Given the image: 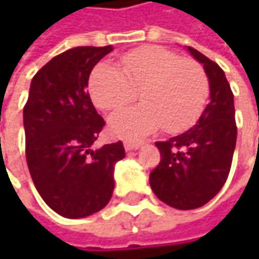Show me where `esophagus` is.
I'll use <instances>...</instances> for the list:
<instances>
[{
  "label": "esophagus",
  "instance_id": "esophagus-1",
  "mask_svg": "<svg viewBox=\"0 0 259 259\" xmlns=\"http://www.w3.org/2000/svg\"><path fill=\"white\" fill-rule=\"evenodd\" d=\"M141 147H142V142L141 141H136V142H124L126 151H133V150H138Z\"/></svg>",
  "mask_w": 259,
  "mask_h": 259
}]
</instances>
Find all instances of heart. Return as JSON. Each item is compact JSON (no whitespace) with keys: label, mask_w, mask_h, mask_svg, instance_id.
I'll return each instance as SVG.
<instances>
[{"label":"heart","mask_w":259,"mask_h":259,"mask_svg":"<svg viewBox=\"0 0 259 259\" xmlns=\"http://www.w3.org/2000/svg\"><path fill=\"white\" fill-rule=\"evenodd\" d=\"M123 72L99 64L88 80L93 103L112 111L136 97L142 105L123 108L109 117V130L123 139L142 138L160 126L176 133L190 127L204 112L210 82L201 64L162 46H145L121 58Z\"/></svg>","instance_id":"heart-1"}]
</instances>
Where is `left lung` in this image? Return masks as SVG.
I'll list each match as a JSON object with an SVG mask.
<instances>
[{"instance_id":"left-lung-1","label":"left lung","mask_w":259,"mask_h":259,"mask_svg":"<svg viewBox=\"0 0 259 259\" xmlns=\"http://www.w3.org/2000/svg\"><path fill=\"white\" fill-rule=\"evenodd\" d=\"M210 82V103L192 129L156 142L160 163L150 174L156 196L179 210H193L214 198L228 179L237 141L234 94L224 70L187 46Z\"/></svg>"}]
</instances>
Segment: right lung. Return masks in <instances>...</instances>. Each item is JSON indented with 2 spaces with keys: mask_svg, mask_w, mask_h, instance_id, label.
I'll return each instance as SVG.
<instances>
[{
  "mask_svg": "<svg viewBox=\"0 0 259 259\" xmlns=\"http://www.w3.org/2000/svg\"><path fill=\"white\" fill-rule=\"evenodd\" d=\"M112 46L72 48L45 64L31 80L24 108L25 154L34 186L60 216L80 219L100 211L114 192V168L123 142L93 148L105 121L88 79Z\"/></svg>",
  "mask_w": 259,
  "mask_h": 259,
  "instance_id": "add662e5",
  "label": "right lung"
}]
</instances>
